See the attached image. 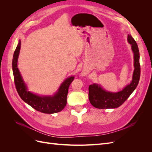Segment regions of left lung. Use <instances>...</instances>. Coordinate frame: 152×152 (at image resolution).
Listing matches in <instances>:
<instances>
[{"label": "left lung", "mask_w": 152, "mask_h": 152, "mask_svg": "<svg viewBox=\"0 0 152 152\" xmlns=\"http://www.w3.org/2000/svg\"><path fill=\"white\" fill-rule=\"evenodd\" d=\"M127 40L131 44V48L134 53V70L131 84L127 85L122 91L115 93L106 91L98 84L90 85L89 86V99L91 104L95 108L105 109L119 107L129 97L139 83L141 68L138 46L131 35H128Z\"/></svg>", "instance_id": "left-lung-1"}]
</instances>
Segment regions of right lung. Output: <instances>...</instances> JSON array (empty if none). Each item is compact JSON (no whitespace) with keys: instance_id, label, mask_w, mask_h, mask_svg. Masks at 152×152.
<instances>
[{"instance_id":"1","label":"right lung","mask_w":152,"mask_h":152,"mask_svg":"<svg viewBox=\"0 0 152 152\" xmlns=\"http://www.w3.org/2000/svg\"><path fill=\"white\" fill-rule=\"evenodd\" d=\"M21 48V41L14 53L12 66L16 89L20 98L37 111L44 113H54L61 112L66 104L68 88L74 77H70L64 81L58 91L53 96H39L27 91L25 84L18 68V58Z\"/></svg>"}]
</instances>
